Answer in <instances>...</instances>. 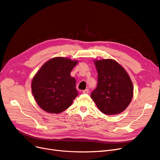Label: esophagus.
Segmentation results:
<instances>
[{
  "mask_svg": "<svg viewBox=\"0 0 160 160\" xmlns=\"http://www.w3.org/2000/svg\"><path fill=\"white\" fill-rule=\"evenodd\" d=\"M82 92L84 93V94H88V93H89V89H85V90H84L83 91H82Z\"/></svg>",
  "mask_w": 160,
  "mask_h": 160,
  "instance_id": "1",
  "label": "esophagus"
}]
</instances>
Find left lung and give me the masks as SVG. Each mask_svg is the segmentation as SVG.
Returning <instances> with one entry per match:
<instances>
[{"label":"left lung","mask_w":160,"mask_h":160,"mask_svg":"<svg viewBox=\"0 0 160 160\" xmlns=\"http://www.w3.org/2000/svg\"><path fill=\"white\" fill-rule=\"evenodd\" d=\"M98 82L91 97L105 114L122 112L128 107L134 94L132 82L122 65L112 59L94 60Z\"/></svg>","instance_id":"obj_1"}]
</instances>
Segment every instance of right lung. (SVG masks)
Wrapping results in <instances>:
<instances>
[{
    "instance_id": "obj_1",
    "label": "right lung",
    "mask_w": 160,
    "mask_h": 160,
    "mask_svg": "<svg viewBox=\"0 0 160 160\" xmlns=\"http://www.w3.org/2000/svg\"><path fill=\"white\" fill-rule=\"evenodd\" d=\"M78 63V60L56 57L48 60L35 74L32 92L43 111L58 114L72 104L78 92L75 79L71 78L70 73Z\"/></svg>"
}]
</instances>
